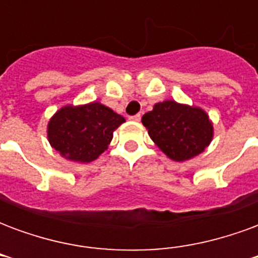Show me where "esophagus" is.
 <instances>
[{"label": "esophagus", "instance_id": "34e87169", "mask_svg": "<svg viewBox=\"0 0 258 258\" xmlns=\"http://www.w3.org/2000/svg\"><path fill=\"white\" fill-rule=\"evenodd\" d=\"M130 120H133V121H140L141 120V114H134V116H130Z\"/></svg>", "mask_w": 258, "mask_h": 258}]
</instances>
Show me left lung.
<instances>
[{"instance_id":"left-lung-1","label":"left lung","mask_w":258,"mask_h":258,"mask_svg":"<svg viewBox=\"0 0 258 258\" xmlns=\"http://www.w3.org/2000/svg\"><path fill=\"white\" fill-rule=\"evenodd\" d=\"M152 141L170 159L184 162L199 155L210 144L213 125L202 109L174 101L157 103L142 117Z\"/></svg>"}]
</instances>
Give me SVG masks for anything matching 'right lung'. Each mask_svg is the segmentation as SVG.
<instances>
[{
	"label": "right lung",
	"instance_id": "add662e5",
	"mask_svg": "<svg viewBox=\"0 0 258 258\" xmlns=\"http://www.w3.org/2000/svg\"><path fill=\"white\" fill-rule=\"evenodd\" d=\"M124 117L98 102L60 109L48 124V140L55 151L74 162L95 160L107 149L113 131Z\"/></svg>",
	"mask_w": 258,
	"mask_h": 258
}]
</instances>
